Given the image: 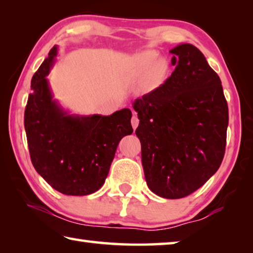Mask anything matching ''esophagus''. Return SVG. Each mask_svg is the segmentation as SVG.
<instances>
[{"mask_svg": "<svg viewBox=\"0 0 253 253\" xmlns=\"http://www.w3.org/2000/svg\"><path fill=\"white\" fill-rule=\"evenodd\" d=\"M138 124H139V119H138V117H137L136 113H134V116H132V118H131V126H132V128H134V130H136Z\"/></svg>", "mask_w": 253, "mask_h": 253, "instance_id": "34e87169", "label": "esophagus"}]
</instances>
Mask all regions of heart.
Here are the masks:
<instances>
[{"label":"heart","mask_w":253,"mask_h":253,"mask_svg":"<svg viewBox=\"0 0 253 253\" xmlns=\"http://www.w3.org/2000/svg\"><path fill=\"white\" fill-rule=\"evenodd\" d=\"M156 67V70L162 69V63L158 62V55L155 51L146 50L137 53L131 60L130 72L132 76L140 77L147 75Z\"/></svg>","instance_id":"heart-1"}]
</instances>
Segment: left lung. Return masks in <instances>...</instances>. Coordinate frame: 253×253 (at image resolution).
<instances>
[{"label": "left lung", "mask_w": 253, "mask_h": 253, "mask_svg": "<svg viewBox=\"0 0 253 253\" xmlns=\"http://www.w3.org/2000/svg\"><path fill=\"white\" fill-rule=\"evenodd\" d=\"M169 52L173 74L132 108L147 186L173 200L193 193L219 169L229 109L219 76L196 46L182 43Z\"/></svg>", "instance_id": "obj_1"}]
</instances>
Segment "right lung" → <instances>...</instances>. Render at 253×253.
Listing matches in <instances>:
<instances>
[{
  "instance_id": "right-lung-1",
  "label": "right lung",
  "mask_w": 253,
  "mask_h": 253,
  "mask_svg": "<svg viewBox=\"0 0 253 253\" xmlns=\"http://www.w3.org/2000/svg\"><path fill=\"white\" fill-rule=\"evenodd\" d=\"M58 45L33 75L24 113V128L32 164L54 190L66 195L95 193L104 185L119 142L130 135L131 111L109 116L70 114L53 98L46 76Z\"/></svg>"
}]
</instances>
